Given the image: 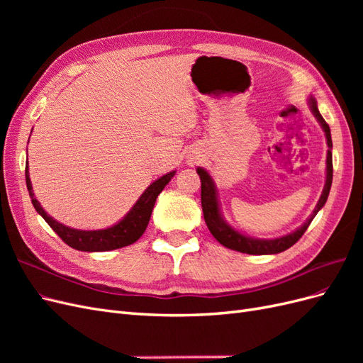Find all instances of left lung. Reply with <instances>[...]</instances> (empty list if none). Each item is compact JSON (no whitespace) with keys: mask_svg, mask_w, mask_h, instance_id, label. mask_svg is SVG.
I'll return each instance as SVG.
<instances>
[{"mask_svg":"<svg viewBox=\"0 0 363 363\" xmlns=\"http://www.w3.org/2000/svg\"><path fill=\"white\" fill-rule=\"evenodd\" d=\"M307 103H309L311 112L313 113V116L316 118L318 123H320L325 139H327V160H325V184L323 194L318 200L313 213L306 219V223H303L298 228H295L294 232L280 236V238H274V239H262V238H252L248 235L240 233L239 230H236L235 227L230 225L225 218L221 212V206H219V200H218V191H216V184L212 179V175L208 174L204 168H196V172L200 175L201 180V207H203V213H204V221L211 230V233L213 235V238L218 240L219 244L235 250V251H240V252H247V255H277V252H281L284 250L291 248L296 240H298L304 232L307 230V227L311 225L312 219L316 216V213L321 211L324 207L327 199H328V192H330L332 188V180H333V162H332V135H330V127L324 121V118L321 116L320 111H318V104L316 100L311 95L307 98Z\"/></svg>","mask_w":363,"mask_h":363,"instance_id":"left-lung-1","label":"left lung"}]
</instances>
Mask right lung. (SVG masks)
I'll return each mask as SVG.
<instances>
[{"label":"right lung","instance_id":"add662e5","mask_svg":"<svg viewBox=\"0 0 363 363\" xmlns=\"http://www.w3.org/2000/svg\"><path fill=\"white\" fill-rule=\"evenodd\" d=\"M174 175H175V171H171L168 174L162 175V177L157 179L156 182H152L144 191V194L139 196V200L135 203V206L127 212V215L123 219H119L116 224L101 230H79L56 221V219L43 211V207L36 200L35 194H33V186H31L30 172H28V160L26 164L27 189L30 194L31 203L36 208V212L45 219L48 225L62 238L65 244H68L69 247L79 251H89V252L111 251V250L123 248L136 242V240L144 235L145 228L150 223V216L152 212V207H155L156 199L163 191L164 186L171 182Z\"/></svg>","mask_w":363,"mask_h":363}]
</instances>
